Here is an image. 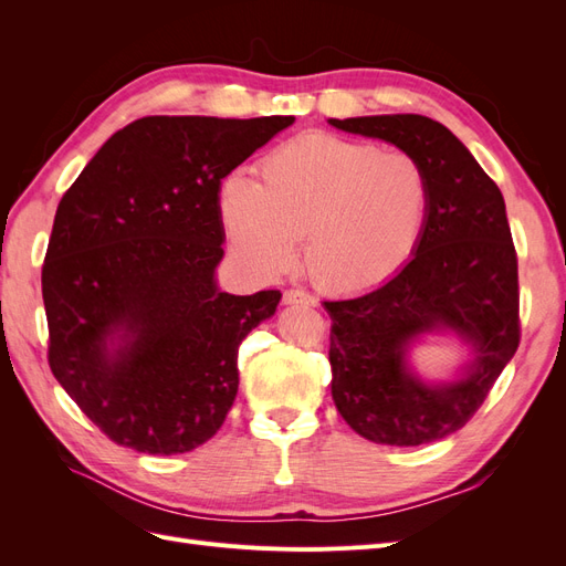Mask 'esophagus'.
I'll return each instance as SVG.
<instances>
[{"mask_svg":"<svg viewBox=\"0 0 566 566\" xmlns=\"http://www.w3.org/2000/svg\"><path fill=\"white\" fill-rule=\"evenodd\" d=\"M283 304L316 306V300L310 293H304V290H285V293H283Z\"/></svg>","mask_w":566,"mask_h":566,"instance_id":"obj_1","label":"esophagus"}]
</instances>
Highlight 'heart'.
<instances>
[{
    "mask_svg": "<svg viewBox=\"0 0 566 566\" xmlns=\"http://www.w3.org/2000/svg\"><path fill=\"white\" fill-rule=\"evenodd\" d=\"M432 186L408 153L304 134L260 165V181L233 172L219 188V212L238 254L262 273L295 260L328 293L385 283L418 250Z\"/></svg>",
    "mask_w": 566,
    "mask_h": 566,
    "instance_id": "1",
    "label": "heart"
}]
</instances>
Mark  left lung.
<instances>
[{"label": "left lung", "mask_w": 566, "mask_h": 566, "mask_svg": "<svg viewBox=\"0 0 566 566\" xmlns=\"http://www.w3.org/2000/svg\"><path fill=\"white\" fill-rule=\"evenodd\" d=\"M328 123L413 156L432 186L430 219L397 276L354 300L323 302L333 318V401L356 434L420 447L460 430L520 347L517 252L501 188L458 136L424 115ZM453 332L473 349L461 378L424 384L407 364L413 340Z\"/></svg>", "instance_id": "8db88e82"}]
</instances>
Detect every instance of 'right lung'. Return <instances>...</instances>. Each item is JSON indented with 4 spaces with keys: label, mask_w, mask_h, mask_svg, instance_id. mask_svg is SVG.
Instances as JSON below:
<instances>
[{
    "label": "right lung",
    "mask_w": 566,
    "mask_h": 566,
    "mask_svg": "<svg viewBox=\"0 0 566 566\" xmlns=\"http://www.w3.org/2000/svg\"><path fill=\"white\" fill-rule=\"evenodd\" d=\"M293 123L142 117L115 132L61 198L42 266L49 366L119 447L193 451L231 410L238 347L281 293L219 290V188Z\"/></svg>",
    "instance_id": "obj_1"
}]
</instances>
